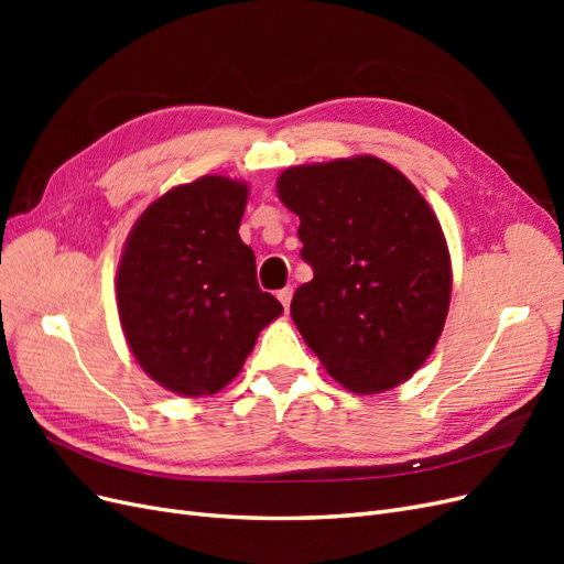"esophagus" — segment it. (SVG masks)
<instances>
[{"label":"esophagus","mask_w":564,"mask_h":564,"mask_svg":"<svg viewBox=\"0 0 564 564\" xmlns=\"http://www.w3.org/2000/svg\"><path fill=\"white\" fill-rule=\"evenodd\" d=\"M292 294H294L292 286H284V289H280V292H278V299L284 305V311H289V303H292Z\"/></svg>","instance_id":"obj_1"}]
</instances>
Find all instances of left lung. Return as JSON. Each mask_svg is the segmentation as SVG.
Masks as SVG:
<instances>
[{
  "label": "left lung",
  "instance_id": "1",
  "mask_svg": "<svg viewBox=\"0 0 564 564\" xmlns=\"http://www.w3.org/2000/svg\"><path fill=\"white\" fill-rule=\"evenodd\" d=\"M278 195L301 218L313 268L292 299L303 340L350 392L400 386L429 360L449 311V249L429 202L371 155L289 166Z\"/></svg>",
  "mask_w": 564,
  "mask_h": 564
}]
</instances>
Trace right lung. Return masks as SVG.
<instances>
[{
  "label": "right lung",
  "instance_id": "1",
  "mask_svg": "<svg viewBox=\"0 0 564 564\" xmlns=\"http://www.w3.org/2000/svg\"><path fill=\"white\" fill-rule=\"evenodd\" d=\"M249 187L202 176L135 220L117 268V311L135 360L185 398L214 395L240 373L282 303L256 282L240 240Z\"/></svg>",
  "mask_w": 564,
  "mask_h": 564
}]
</instances>
